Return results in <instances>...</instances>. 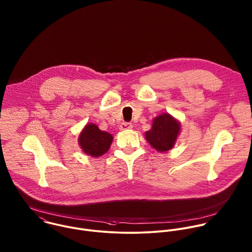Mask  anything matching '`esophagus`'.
<instances>
[{
    "mask_svg": "<svg viewBox=\"0 0 252 252\" xmlns=\"http://www.w3.org/2000/svg\"><path fill=\"white\" fill-rule=\"evenodd\" d=\"M129 128H132V124H130V123H123V124L120 126V129H121V130L129 129Z\"/></svg>",
    "mask_w": 252,
    "mask_h": 252,
    "instance_id": "34e87169",
    "label": "esophagus"
}]
</instances>
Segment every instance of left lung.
I'll list each match as a JSON object with an SVG mask.
<instances>
[{
  "label": "left lung",
  "mask_w": 252,
  "mask_h": 252,
  "mask_svg": "<svg viewBox=\"0 0 252 252\" xmlns=\"http://www.w3.org/2000/svg\"><path fill=\"white\" fill-rule=\"evenodd\" d=\"M180 125L168 114H161L154 119L152 128L145 133L147 141L157 151L170 150L177 138Z\"/></svg>",
  "instance_id": "8db88e82"
}]
</instances>
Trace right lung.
Returning <instances> with one entry per match:
<instances>
[{"instance_id":"right-lung-1","label":"right lung","mask_w":252,"mask_h":252,"mask_svg":"<svg viewBox=\"0 0 252 252\" xmlns=\"http://www.w3.org/2000/svg\"><path fill=\"white\" fill-rule=\"evenodd\" d=\"M112 141L113 136L109 132L100 130L94 124L86 126L79 137L81 148L93 157H99L108 151Z\"/></svg>"}]
</instances>
